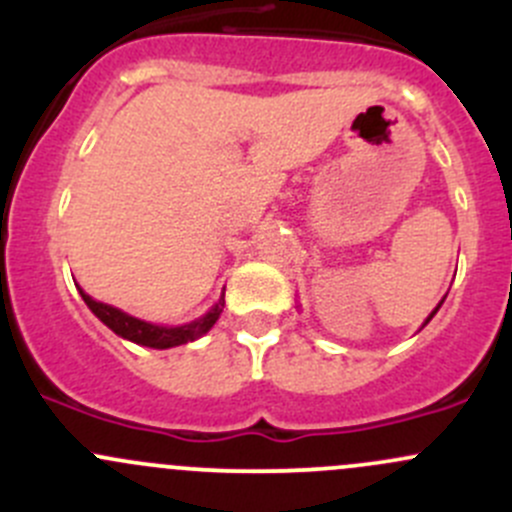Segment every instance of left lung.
Wrapping results in <instances>:
<instances>
[{
  "mask_svg": "<svg viewBox=\"0 0 512 512\" xmlns=\"http://www.w3.org/2000/svg\"><path fill=\"white\" fill-rule=\"evenodd\" d=\"M441 304H443V302H438V307H441ZM438 307H436V309H433V312H431V314H428V319H426V322H423V327H426V324H428V322H431V317H433V314H436V312H438Z\"/></svg>",
  "mask_w": 512,
  "mask_h": 512,
  "instance_id": "obj_1",
  "label": "left lung"
}]
</instances>
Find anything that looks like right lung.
I'll return each instance as SVG.
<instances>
[{"label": "right lung", "mask_w": 512, "mask_h": 512, "mask_svg": "<svg viewBox=\"0 0 512 512\" xmlns=\"http://www.w3.org/2000/svg\"><path fill=\"white\" fill-rule=\"evenodd\" d=\"M79 292H81V297H84L86 307H89L91 312H94L96 317L101 319L108 329H111V332H116L118 337L128 339V342L141 344V347H151V349H170V347H180V344L195 342V339L203 337L205 332H210V327L218 322L220 312H223V307H225V294H220L218 304H215L208 314H203L200 319H195V322L180 324V327H158V324L143 322V319L131 317V314L121 312V309L111 307V304L96 302V299L89 297V294H86L81 287H79Z\"/></svg>", "instance_id": "obj_1"}]
</instances>
